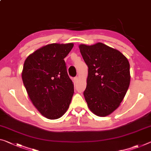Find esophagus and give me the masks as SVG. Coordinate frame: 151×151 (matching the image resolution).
Returning a JSON list of instances; mask_svg holds the SVG:
<instances>
[{
  "label": "esophagus",
  "mask_w": 151,
  "mask_h": 151,
  "mask_svg": "<svg viewBox=\"0 0 151 151\" xmlns=\"http://www.w3.org/2000/svg\"><path fill=\"white\" fill-rule=\"evenodd\" d=\"M78 81V76H75V78H74V81H75V83H76V81Z\"/></svg>",
  "instance_id": "34e87169"
}]
</instances>
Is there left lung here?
<instances>
[{"label":"left lung","instance_id":"obj_1","mask_svg":"<svg viewBox=\"0 0 151 151\" xmlns=\"http://www.w3.org/2000/svg\"><path fill=\"white\" fill-rule=\"evenodd\" d=\"M88 66L84 96L88 108L98 116L111 114L122 101L130 85V64L116 49L102 43L79 45Z\"/></svg>","mask_w":151,"mask_h":151}]
</instances>
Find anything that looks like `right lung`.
I'll return each mask as SVG.
<instances>
[{"instance_id":"add662e5","label":"right lung","mask_w":151,"mask_h":151,"mask_svg":"<svg viewBox=\"0 0 151 151\" xmlns=\"http://www.w3.org/2000/svg\"><path fill=\"white\" fill-rule=\"evenodd\" d=\"M73 44H52L30 54L24 63L22 79L29 97L38 111L50 119L65 114L74 93L73 81L64 58Z\"/></svg>"}]
</instances>
